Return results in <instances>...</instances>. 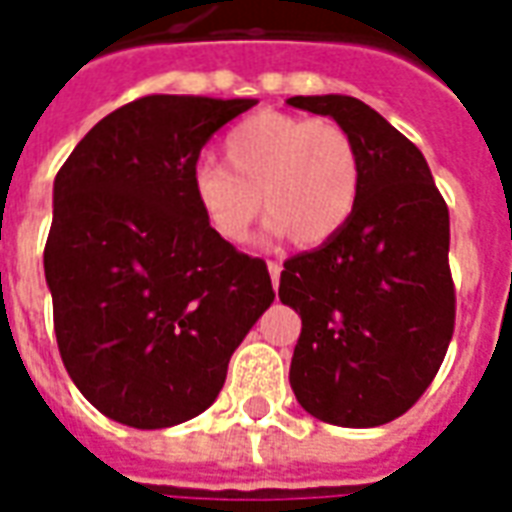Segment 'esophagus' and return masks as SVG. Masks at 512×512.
Masks as SVG:
<instances>
[{"mask_svg":"<svg viewBox=\"0 0 512 512\" xmlns=\"http://www.w3.org/2000/svg\"><path fill=\"white\" fill-rule=\"evenodd\" d=\"M268 274H271V282H274V288H277L279 274H282V263H277V260H268Z\"/></svg>","mask_w":512,"mask_h":512,"instance_id":"1","label":"esophagus"}]
</instances>
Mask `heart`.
<instances>
[{"label": "heart", "mask_w": 512, "mask_h": 512, "mask_svg": "<svg viewBox=\"0 0 512 512\" xmlns=\"http://www.w3.org/2000/svg\"><path fill=\"white\" fill-rule=\"evenodd\" d=\"M222 153L227 167L213 158L191 167V194L224 241H246L260 200L271 213L268 233L296 246L326 244L356 211L359 147L332 120L260 112L227 131Z\"/></svg>", "instance_id": "heart-1"}]
</instances>
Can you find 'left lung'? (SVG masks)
Instances as JSON below:
<instances>
[{
    "mask_svg": "<svg viewBox=\"0 0 512 512\" xmlns=\"http://www.w3.org/2000/svg\"><path fill=\"white\" fill-rule=\"evenodd\" d=\"M359 147L362 191L326 244L285 260L279 299L301 315L290 386L312 417L386 425L439 373L455 329L450 211L425 156L351 95H296Z\"/></svg>",
    "mask_w": 512,
    "mask_h": 512,
    "instance_id": "left-lung-1",
    "label": "left lung"
}]
</instances>
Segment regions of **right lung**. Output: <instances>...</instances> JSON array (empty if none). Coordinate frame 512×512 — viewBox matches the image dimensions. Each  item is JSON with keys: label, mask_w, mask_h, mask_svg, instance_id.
Here are the masks:
<instances>
[{"label": "right lung", "mask_w": 512, "mask_h": 512, "mask_svg": "<svg viewBox=\"0 0 512 512\" xmlns=\"http://www.w3.org/2000/svg\"><path fill=\"white\" fill-rule=\"evenodd\" d=\"M255 104L136 98L57 172L43 249L57 348L79 392L128 428L202 414L274 301L266 260L213 233L191 194L202 145Z\"/></svg>", "instance_id": "obj_1"}]
</instances>
